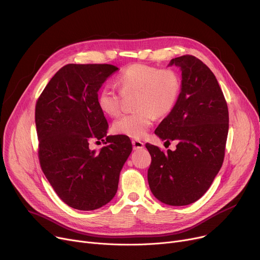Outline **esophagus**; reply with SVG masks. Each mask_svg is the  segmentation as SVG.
I'll return each mask as SVG.
<instances>
[{"label": "esophagus", "mask_w": 260, "mask_h": 260, "mask_svg": "<svg viewBox=\"0 0 260 260\" xmlns=\"http://www.w3.org/2000/svg\"><path fill=\"white\" fill-rule=\"evenodd\" d=\"M132 145H133V149L134 150H139L142 149L143 147V142H141L140 140H132Z\"/></svg>", "instance_id": "obj_1"}]
</instances>
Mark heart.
<instances>
[{"instance_id":"1","label":"heart","mask_w":260,"mask_h":260,"mask_svg":"<svg viewBox=\"0 0 260 260\" xmlns=\"http://www.w3.org/2000/svg\"><path fill=\"white\" fill-rule=\"evenodd\" d=\"M124 96L135 94V111L125 114L112 124V130L130 138L140 139L151 128L155 114L165 115L179 101L182 83L172 69H158L146 64H134L123 70L115 79ZM97 104L102 112L115 117L121 111V95L109 86L98 92Z\"/></svg>"}]
</instances>
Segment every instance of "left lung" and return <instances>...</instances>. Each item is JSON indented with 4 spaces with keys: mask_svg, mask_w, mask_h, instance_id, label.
Wrapping results in <instances>:
<instances>
[{
    "mask_svg": "<svg viewBox=\"0 0 260 260\" xmlns=\"http://www.w3.org/2000/svg\"><path fill=\"white\" fill-rule=\"evenodd\" d=\"M182 72L179 101L159 124L155 134L176 141L175 151L164 154L147 143L152 163L148 170L154 196L169 206L195 203L211 187L224 160L228 134V108L216 76L193 55L172 59Z\"/></svg>",
    "mask_w": 260,
    "mask_h": 260,
    "instance_id": "obj_1",
    "label": "left lung"
}]
</instances>
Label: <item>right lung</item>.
<instances>
[{
	"instance_id": "1",
	"label": "right lung",
	"mask_w": 260,
	"mask_h": 260,
	"mask_svg": "<svg viewBox=\"0 0 260 260\" xmlns=\"http://www.w3.org/2000/svg\"><path fill=\"white\" fill-rule=\"evenodd\" d=\"M118 69L68 64L49 80L36 104L41 168L57 196L79 211L97 210L114 197L132 152L130 139L107 135L108 124L97 104L98 91ZM104 138L106 147L89 150L90 140Z\"/></svg>"
}]
</instances>
